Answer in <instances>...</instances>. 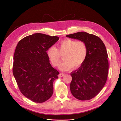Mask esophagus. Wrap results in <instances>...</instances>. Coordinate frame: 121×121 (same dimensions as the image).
Masks as SVG:
<instances>
[{
    "mask_svg": "<svg viewBox=\"0 0 121 121\" xmlns=\"http://www.w3.org/2000/svg\"><path fill=\"white\" fill-rule=\"evenodd\" d=\"M64 74H63V73H60V74L58 75V77L59 78H61L63 77L64 76Z\"/></svg>",
    "mask_w": 121,
    "mask_h": 121,
    "instance_id": "1",
    "label": "esophagus"
}]
</instances>
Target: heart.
<instances>
[{
	"mask_svg": "<svg viewBox=\"0 0 121 121\" xmlns=\"http://www.w3.org/2000/svg\"><path fill=\"white\" fill-rule=\"evenodd\" d=\"M46 54L54 67H56L60 60V54H64V60L59 65L61 71H68L73 67L77 68L85 61L87 55V46L82 40L67 39L57 44V48L54 46H50Z\"/></svg>",
	"mask_w": 121,
	"mask_h": 121,
	"instance_id": "1",
	"label": "heart"
}]
</instances>
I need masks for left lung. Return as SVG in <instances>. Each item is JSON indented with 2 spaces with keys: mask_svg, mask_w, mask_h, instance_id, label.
I'll return each mask as SVG.
<instances>
[{
  "mask_svg": "<svg viewBox=\"0 0 121 121\" xmlns=\"http://www.w3.org/2000/svg\"><path fill=\"white\" fill-rule=\"evenodd\" d=\"M66 37L82 40L87 45L85 61L71 73L70 90L78 99L90 100L100 92L108 78V55L105 45L99 37L85 32L68 35Z\"/></svg>",
  "mask_w": 121,
  "mask_h": 121,
  "instance_id": "1",
  "label": "left lung"
}]
</instances>
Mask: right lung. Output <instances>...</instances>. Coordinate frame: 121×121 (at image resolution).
<instances>
[{"mask_svg":"<svg viewBox=\"0 0 121 121\" xmlns=\"http://www.w3.org/2000/svg\"><path fill=\"white\" fill-rule=\"evenodd\" d=\"M58 39L57 36L35 33L17 45L13 75L21 93L32 101L42 103L53 94V82L60 73L50 64L46 52Z\"/></svg>","mask_w":121,"mask_h":121,"instance_id":"right-lung-1","label":"right lung"}]
</instances>
